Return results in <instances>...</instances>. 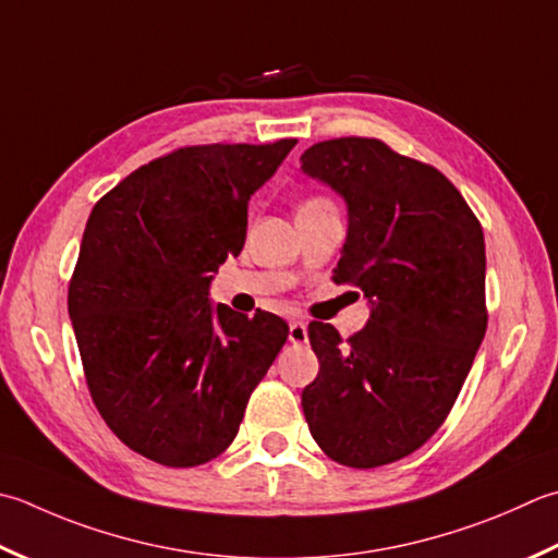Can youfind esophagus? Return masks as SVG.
Returning <instances> with one entry per match:
<instances>
[{
    "mask_svg": "<svg viewBox=\"0 0 558 558\" xmlns=\"http://www.w3.org/2000/svg\"><path fill=\"white\" fill-rule=\"evenodd\" d=\"M290 343L302 345L307 343V324L304 322H290Z\"/></svg>",
    "mask_w": 558,
    "mask_h": 558,
    "instance_id": "esophagus-1",
    "label": "esophagus"
}]
</instances>
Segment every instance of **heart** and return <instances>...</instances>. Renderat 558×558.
<instances>
[{"label":"heart","mask_w":558,"mask_h":558,"mask_svg":"<svg viewBox=\"0 0 558 558\" xmlns=\"http://www.w3.org/2000/svg\"><path fill=\"white\" fill-rule=\"evenodd\" d=\"M319 203H326L324 198H312V201H307L304 205H319Z\"/></svg>","instance_id":"1"}]
</instances>
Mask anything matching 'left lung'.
I'll return each mask as SVG.
<instances>
[{
    "label": "left lung",
    "instance_id": "obj_1",
    "mask_svg": "<svg viewBox=\"0 0 558 558\" xmlns=\"http://www.w3.org/2000/svg\"><path fill=\"white\" fill-rule=\"evenodd\" d=\"M300 161L348 205L333 280L369 302L348 341L310 324L319 375L302 391L304 418L338 464L397 462L445 423L484 341V229L438 169L381 140L316 142Z\"/></svg>",
    "mask_w": 558,
    "mask_h": 558
}]
</instances>
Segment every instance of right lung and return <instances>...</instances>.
Wrapping results in <instances>:
<instances>
[{
    "instance_id": "obj_1",
    "label": "right lung",
    "mask_w": 558,
    "mask_h": 558,
    "mask_svg": "<svg viewBox=\"0 0 558 558\" xmlns=\"http://www.w3.org/2000/svg\"><path fill=\"white\" fill-rule=\"evenodd\" d=\"M294 145L173 149L94 205L68 292L72 329L98 413L151 462L222 454L288 341L280 316L248 319L207 294L244 248L251 195Z\"/></svg>"
}]
</instances>
